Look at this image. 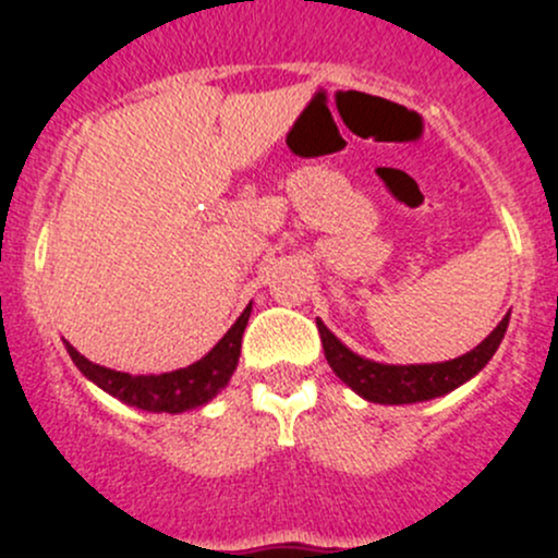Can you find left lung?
<instances>
[{
  "label": "left lung",
  "mask_w": 558,
  "mask_h": 558,
  "mask_svg": "<svg viewBox=\"0 0 558 558\" xmlns=\"http://www.w3.org/2000/svg\"><path fill=\"white\" fill-rule=\"evenodd\" d=\"M510 313L499 320L497 329L486 337L477 348H472L464 356L451 359V362L440 364H380L369 362V359L359 356L351 348L342 345L329 329L318 320L320 342H324V353L329 367L335 369L337 378L345 386H351L359 397L367 402L378 404H413L426 402V399L442 397V393L453 391L470 378H475L488 359L497 353L499 342H502L505 331H508Z\"/></svg>",
  "instance_id": "obj_1"
}]
</instances>
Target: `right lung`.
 Returning <instances> with one entry per match:
<instances>
[{
  "mask_svg": "<svg viewBox=\"0 0 558 558\" xmlns=\"http://www.w3.org/2000/svg\"><path fill=\"white\" fill-rule=\"evenodd\" d=\"M247 318H251V305L245 307L243 315L232 324V329L218 340V345L207 356L165 375L118 373V369H107L88 362L70 342H64V345L70 351L72 362L77 364V369L110 397L121 399L132 408L148 410V413H185V410L202 408V404L210 402L229 384L240 362Z\"/></svg>",
  "mask_w": 558,
  "mask_h": 558,
  "instance_id": "right-lung-1",
  "label": "right lung"
}]
</instances>
